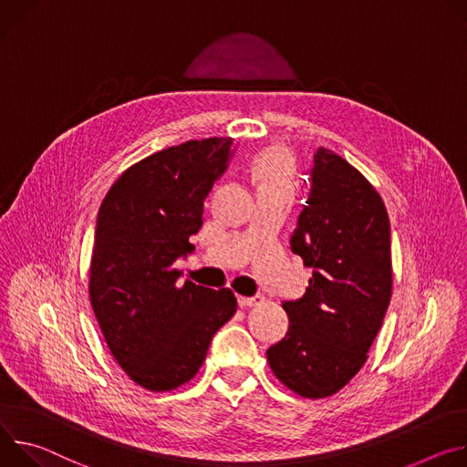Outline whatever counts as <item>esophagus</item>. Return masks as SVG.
<instances>
[{"instance_id": "obj_1", "label": "esophagus", "mask_w": 467, "mask_h": 467, "mask_svg": "<svg viewBox=\"0 0 467 467\" xmlns=\"http://www.w3.org/2000/svg\"><path fill=\"white\" fill-rule=\"evenodd\" d=\"M264 298L260 296V295H254V296H243V295H239L237 296V304L241 306V307H250V306H257L260 304Z\"/></svg>"}]
</instances>
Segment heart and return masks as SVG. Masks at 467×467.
<instances>
[{
	"label": "heart",
	"instance_id": "obj_1",
	"mask_svg": "<svg viewBox=\"0 0 467 467\" xmlns=\"http://www.w3.org/2000/svg\"><path fill=\"white\" fill-rule=\"evenodd\" d=\"M250 176L260 189H289L295 187V158L285 148H267L262 153H257L252 167Z\"/></svg>",
	"mask_w": 467,
	"mask_h": 467
}]
</instances>
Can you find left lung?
Listing matches in <instances>:
<instances>
[{
	"mask_svg": "<svg viewBox=\"0 0 467 467\" xmlns=\"http://www.w3.org/2000/svg\"><path fill=\"white\" fill-rule=\"evenodd\" d=\"M291 250L312 278L284 300L285 336L267 348L276 379L309 399L339 391L366 364L391 298V239L375 187L337 153L317 148Z\"/></svg>",
	"mask_w": 467,
	"mask_h": 467,
	"instance_id": "1",
	"label": "left lung"
}]
</instances>
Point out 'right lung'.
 I'll return each mask as SVG.
<instances>
[{
  "mask_svg": "<svg viewBox=\"0 0 467 467\" xmlns=\"http://www.w3.org/2000/svg\"><path fill=\"white\" fill-rule=\"evenodd\" d=\"M232 137L187 140L130 167L103 198L90 260L88 296L106 343L126 375L171 391L202 368L237 300L180 282L178 257L194 250L203 200L226 172Z\"/></svg>",
  "mask_w": 467,
  "mask_h": 467,
  "instance_id": "add662e5",
  "label": "right lung"
}]
</instances>
